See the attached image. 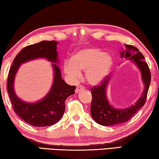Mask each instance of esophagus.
<instances>
[{"instance_id": "esophagus-1", "label": "esophagus", "mask_w": 159, "mask_h": 159, "mask_svg": "<svg viewBox=\"0 0 159 159\" xmlns=\"http://www.w3.org/2000/svg\"><path fill=\"white\" fill-rule=\"evenodd\" d=\"M83 89H84V86L79 85V86H77V88H76V90H75V92H76V93H79L80 90H83Z\"/></svg>"}]
</instances>
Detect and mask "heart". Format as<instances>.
Wrapping results in <instances>:
<instances>
[{
	"instance_id": "obj_1",
	"label": "heart",
	"mask_w": 159,
	"mask_h": 159,
	"mask_svg": "<svg viewBox=\"0 0 159 159\" xmlns=\"http://www.w3.org/2000/svg\"><path fill=\"white\" fill-rule=\"evenodd\" d=\"M113 64L111 56L99 49L85 48L77 50L71 60H66L63 70L69 79L76 82L85 71V77L90 85H98L107 77Z\"/></svg>"
}]
</instances>
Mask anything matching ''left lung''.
Here are the masks:
<instances>
[{
	"instance_id": "1",
	"label": "left lung",
	"mask_w": 159,
	"mask_h": 159,
	"mask_svg": "<svg viewBox=\"0 0 159 159\" xmlns=\"http://www.w3.org/2000/svg\"><path fill=\"white\" fill-rule=\"evenodd\" d=\"M125 50L120 52L121 57L128 58L138 66L141 72L142 80L144 85L140 98L134 104L125 109H116L109 104L107 98V88L111 76L106 77L100 85L91 88L93 99L91 102L90 113L93 118L98 124L109 126L125 123L144 105L148 90L151 82V73L144 57L138 48L130 45H125Z\"/></svg>"
}]
</instances>
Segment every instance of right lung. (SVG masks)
Returning a JSON list of instances; mask_svg holds the SVG:
<instances>
[{
  "label": "right lung",
  "instance_id": "1",
  "mask_svg": "<svg viewBox=\"0 0 159 159\" xmlns=\"http://www.w3.org/2000/svg\"><path fill=\"white\" fill-rule=\"evenodd\" d=\"M57 41H43L24 48L14 59L9 71L7 89L14 111L26 123L36 127L54 125L61 119L65 111V101L74 95L76 86H71L62 79L61 70L57 64ZM39 58H47L52 64L54 80L52 87L47 95L41 101L29 103L19 98L14 90L16 74L21 63Z\"/></svg>",
  "mask_w": 159,
  "mask_h": 159
}]
</instances>
